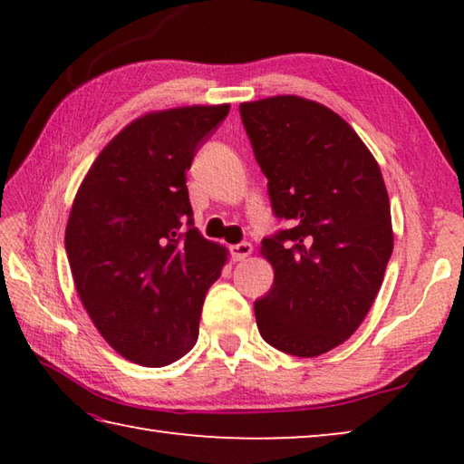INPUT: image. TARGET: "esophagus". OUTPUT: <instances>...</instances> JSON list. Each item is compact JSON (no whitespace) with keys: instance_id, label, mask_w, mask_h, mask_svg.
Segmentation results:
<instances>
[{"instance_id":"esophagus-1","label":"esophagus","mask_w":464,"mask_h":464,"mask_svg":"<svg viewBox=\"0 0 464 464\" xmlns=\"http://www.w3.org/2000/svg\"><path fill=\"white\" fill-rule=\"evenodd\" d=\"M251 251H254V247H251V243H247V241L237 243V246H231V256L235 262L246 260L247 256H251Z\"/></svg>"}]
</instances>
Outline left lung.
I'll use <instances>...</instances> for the list:
<instances>
[{"label":"left lung","instance_id":"8db88e82","mask_svg":"<svg viewBox=\"0 0 464 464\" xmlns=\"http://www.w3.org/2000/svg\"><path fill=\"white\" fill-rule=\"evenodd\" d=\"M278 218L290 229L262 241L274 285L256 301L266 342L313 358L343 343L379 295L392 254L381 168L334 110L301 96L239 106Z\"/></svg>","mask_w":464,"mask_h":464}]
</instances>
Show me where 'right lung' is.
I'll use <instances>...</instances> for the list:
<instances>
[{
  "instance_id": "1",
  "label": "right lung",
  "mask_w": 464,
  "mask_h": 464,
  "mask_svg": "<svg viewBox=\"0 0 464 464\" xmlns=\"http://www.w3.org/2000/svg\"><path fill=\"white\" fill-rule=\"evenodd\" d=\"M229 104L147 112L102 149L75 194L67 260L85 311L130 362L168 366L194 348L227 251L194 227L186 171Z\"/></svg>"
}]
</instances>
